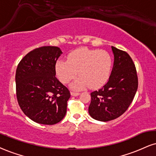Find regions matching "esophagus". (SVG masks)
Segmentation results:
<instances>
[{"mask_svg":"<svg viewBox=\"0 0 156 156\" xmlns=\"http://www.w3.org/2000/svg\"><path fill=\"white\" fill-rule=\"evenodd\" d=\"M71 95L73 97H76V96H78V95L80 94L79 92H75V91H71Z\"/></svg>","mask_w":156,"mask_h":156,"instance_id":"1","label":"esophagus"}]
</instances>
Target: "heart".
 Returning <instances> with one entry per match:
<instances>
[{
  "label": "heart",
  "instance_id": "b5f03b06",
  "mask_svg": "<svg viewBox=\"0 0 156 156\" xmlns=\"http://www.w3.org/2000/svg\"><path fill=\"white\" fill-rule=\"evenodd\" d=\"M112 60L108 52L103 50L79 48L73 51L67 60L59 59L56 63V73L63 83H68L77 74L80 77L71 84L76 90L102 86L111 74Z\"/></svg>",
  "mask_w": 156,
  "mask_h": 156
}]
</instances>
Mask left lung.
<instances>
[{
    "mask_svg": "<svg viewBox=\"0 0 156 156\" xmlns=\"http://www.w3.org/2000/svg\"><path fill=\"white\" fill-rule=\"evenodd\" d=\"M113 67L107 83L91 93L89 113L99 121L114 120L126 112L138 88L136 67L126 51L112 46Z\"/></svg>",
    "mask_w": 156,
    "mask_h": 156,
    "instance_id": "obj_1",
    "label": "left lung"
}]
</instances>
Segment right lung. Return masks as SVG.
Segmentation results:
<instances>
[{
	"mask_svg": "<svg viewBox=\"0 0 156 156\" xmlns=\"http://www.w3.org/2000/svg\"><path fill=\"white\" fill-rule=\"evenodd\" d=\"M62 54L57 46L35 48L24 56L16 68L19 105L37 123L56 124L66 114L70 91L55 76L56 62Z\"/></svg>",
	"mask_w": 156,
	"mask_h": 156,
	"instance_id": "1",
	"label": "right lung"
}]
</instances>
